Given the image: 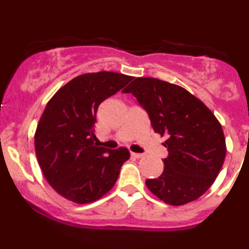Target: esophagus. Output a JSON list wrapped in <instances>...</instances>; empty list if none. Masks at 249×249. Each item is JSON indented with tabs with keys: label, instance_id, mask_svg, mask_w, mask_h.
<instances>
[{
	"label": "esophagus",
	"instance_id": "esophagus-1",
	"mask_svg": "<svg viewBox=\"0 0 249 249\" xmlns=\"http://www.w3.org/2000/svg\"><path fill=\"white\" fill-rule=\"evenodd\" d=\"M131 156H132L133 158H142V157H144V154H142V153H134V152H131Z\"/></svg>",
	"mask_w": 249,
	"mask_h": 249
}]
</instances>
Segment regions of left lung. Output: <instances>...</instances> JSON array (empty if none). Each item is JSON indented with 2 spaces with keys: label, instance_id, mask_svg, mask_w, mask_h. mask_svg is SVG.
<instances>
[{
  "label": "left lung",
  "instance_id": "left-lung-1",
  "mask_svg": "<svg viewBox=\"0 0 249 249\" xmlns=\"http://www.w3.org/2000/svg\"><path fill=\"white\" fill-rule=\"evenodd\" d=\"M147 111L154 132L166 136L164 171L145 181L165 204L181 206L212 186L226 157V141L212 111L179 85L139 77L125 89Z\"/></svg>",
  "mask_w": 249,
  "mask_h": 249
}]
</instances>
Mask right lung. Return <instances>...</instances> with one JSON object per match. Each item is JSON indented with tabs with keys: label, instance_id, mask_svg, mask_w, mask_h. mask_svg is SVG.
<instances>
[{
	"label": "right lung",
	"instance_id": "1",
	"mask_svg": "<svg viewBox=\"0 0 249 249\" xmlns=\"http://www.w3.org/2000/svg\"><path fill=\"white\" fill-rule=\"evenodd\" d=\"M132 79L111 71L84 73L48 102L37 124L35 151L45 179L63 198L89 204L116 184L130 152L99 147L93 125L99 104Z\"/></svg>",
	"mask_w": 249,
	"mask_h": 249
}]
</instances>
